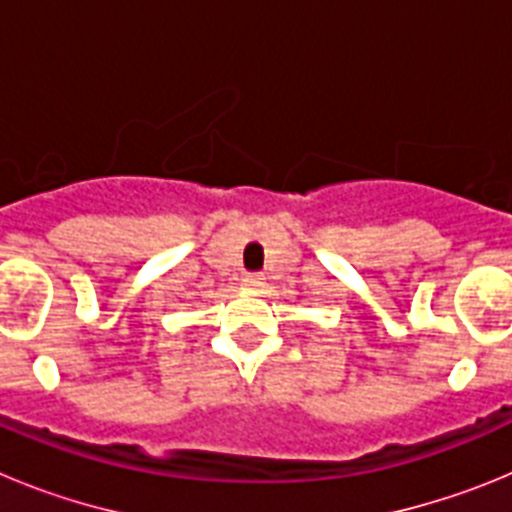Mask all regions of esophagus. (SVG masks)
Segmentation results:
<instances>
[{
  "label": "esophagus",
  "mask_w": 512,
  "mask_h": 512,
  "mask_svg": "<svg viewBox=\"0 0 512 512\" xmlns=\"http://www.w3.org/2000/svg\"><path fill=\"white\" fill-rule=\"evenodd\" d=\"M243 284L251 289H259L264 287V277H261V274H246V277H243Z\"/></svg>",
  "instance_id": "34e87169"
}]
</instances>
